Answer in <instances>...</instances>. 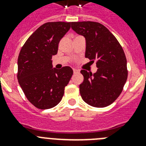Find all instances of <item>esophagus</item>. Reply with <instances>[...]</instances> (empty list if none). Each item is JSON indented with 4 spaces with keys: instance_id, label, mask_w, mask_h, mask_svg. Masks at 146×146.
I'll list each match as a JSON object with an SVG mask.
<instances>
[{
    "instance_id": "1",
    "label": "esophagus",
    "mask_w": 146,
    "mask_h": 146,
    "mask_svg": "<svg viewBox=\"0 0 146 146\" xmlns=\"http://www.w3.org/2000/svg\"><path fill=\"white\" fill-rule=\"evenodd\" d=\"M73 72H74V74H76V73H79L80 71L77 70V69H73Z\"/></svg>"
}]
</instances>
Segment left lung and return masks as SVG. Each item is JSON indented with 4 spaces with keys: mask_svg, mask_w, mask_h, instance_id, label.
Wrapping results in <instances>:
<instances>
[{
    "mask_svg": "<svg viewBox=\"0 0 146 146\" xmlns=\"http://www.w3.org/2000/svg\"><path fill=\"white\" fill-rule=\"evenodd\" d=\"M72 28L86 38V58L96 60L94 74L80 71L84 77L80 85L82 99L95 108H104L116 100L122 92L128 77L126 58L117 38L101 23L74 22Z\"/></svg>",
    "mask_w": 146,
    "mask_h": 146,
    "instance_id": "8db88e82",
    "label": "left lung"
}]
</instances>
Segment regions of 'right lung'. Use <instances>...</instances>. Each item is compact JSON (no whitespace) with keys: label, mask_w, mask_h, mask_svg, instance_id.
Here are the masks:
<instances>
[{"label":"right lung","mask_w":146,"mask_h":146,"mask_svg":"<svg viewBox=\"0 0 146 146\" xmlns=\"http://www.w3.org/2000/svg\"><path fill=\"white\" fill-rule=\"evenodd\" d=\"M71 23L50 22L31 35L18 56L17 79L28 101L36 108L56 106L73 74L69 66L52 68V57L57 54L60 40L70 29Z\"/></svg>","instance_id":"1"}]
</instances>
